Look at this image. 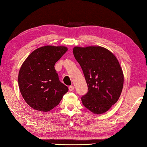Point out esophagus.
<instances>
[{
    "instance_id": "obj_1",
    "label": "esophagus",
    "mask_w": 147,
    "mask_h": 147,
    "mask_svg": "<svg viewBox=\"0 0 147 147\" xmlns=\"http://www.w3.org/2000/svg\"><path fill=\"white\" fill-rule=\"evenodd\" d=\"M74 89V87L73 86H69V91H73Z\"/></svg>"
}]
</instances>
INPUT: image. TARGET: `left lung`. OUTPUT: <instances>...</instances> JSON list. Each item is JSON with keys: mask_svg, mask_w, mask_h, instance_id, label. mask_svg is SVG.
Masks as SVG:
<instances>
[{"mask_svg": "<svg viewBox=\"0 0 147 147\" xmlns=\"http://www.w3.org/2000/svg\"><path fill=\"white\" fill-rule=\"evenodd\" d=\"M73 51L88 86L83 105L94 114L104 113L117 102L123 90L124 75L118 60L99 46L75 47Z\"/></svg>", "mask_w": 147, "mask_h": 147, "instance_id": "1", "label": "left lung"}]
</instances>
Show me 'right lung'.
<instances>
[{
    "instance_id": "add662e5",
    "label": "right lung",
    "mask_w": 147,
    "mask_h": 147,
    "mask_svg": "<svg viewBox=\"0 0 147 147\" xmlns=\"http://www.w3.org/2000/svg\"><path fill=\"white\" fill-rule=\"evenodd\" d=\"M67 51L64 46L42 47L31 53L22 64L19 88L24 100L35 110H52L67 92V86L59 81L54 67Z\"/></svg>"
}]
</instances>
